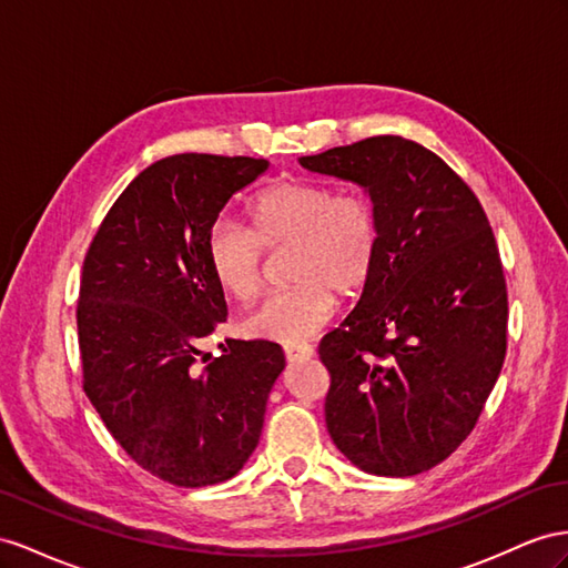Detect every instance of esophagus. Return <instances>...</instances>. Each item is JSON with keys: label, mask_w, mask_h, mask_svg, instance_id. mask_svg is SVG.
I'll use <instances>...</instances> for the list:
<instances>
[{"label": "esophagus", "mask_w": 568, "mask_h": 568, "mask_svg": "<svg viewBox=\"0 0 568 568\" xmlns=\"http://www.w3.org/2000/svg\"><path fill=\"white\" fill-rule=\"evenodd\" d=\"M314 357L312 345H285V359L287 362H302Z\"/></svg>", "instance_id": "1"}]
</instances>
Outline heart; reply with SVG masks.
Instances as JSON below:
<instances>
[{
    "mask_svg": "<svg viewBox=\"0 0 568 568\" xmlns=\"http://www.w3.org/2000/svg\"><path fill=\"white\" fill-rule=\"evenodd\" d=\"M250 227L221 217L209 230L206 258L230 297H252L264 281L266 252L285 254V278L244 312L246 338L297 345L322 328L336 295L353 300L374 278L382 254V213L362 189L312 180L271 184L246 206Z\"/></svg>",
    "mask_w": 568,
    "mask_h": 568,
    "instance_id": "heart-1",
    "label": "heart"
}]
</instances>
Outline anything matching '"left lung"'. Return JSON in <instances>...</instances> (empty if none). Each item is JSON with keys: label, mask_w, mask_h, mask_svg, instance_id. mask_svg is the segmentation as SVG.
<instances>
[{"label": "left lung", "mask_w": 568, "mask_h": 568, "mask_svg": "<svg viewBox=\"0 0 568 568\" xmlns=\"http://www.w3.org/2000/svg\"><path fill=\"white\" fill-rule=\"evenodd\" d=\"M300 163L365 186L382 213L374 278L318 343L331 439L365 473H425L468 439L506 357L508 295L487 213L439 155L403 136Z\"/></svg>", "instance_id": "1"}]
</instances>
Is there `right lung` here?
<instances>
[{
	"label": "right lung",
	"mask_w": 568,
	"mask_h": 568,
	"mask_svg": "<svg viewBox=\"0 0 568 568\" xmlns=\"http://www.w3.org/2000/svg\"><path fill=\"white\" fill-rule=\"evenodd\" d=\"M268 170L246 155L180 153L145 168L85 252L77 304L83 390L126 456L174 487L242 470L285 367L271 341L199 343L227 318L206 237L227 199Z\"/></svg>",
	"instance_id": "right-lung-1"
}]
</instances>
